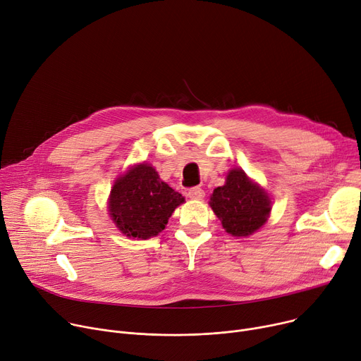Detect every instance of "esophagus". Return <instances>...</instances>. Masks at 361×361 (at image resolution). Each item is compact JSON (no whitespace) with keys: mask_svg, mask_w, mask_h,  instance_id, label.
<instances>
[{"mask_svg":"<svg viewBox=\"0 0 361 361\" xmlns=\"http://www.w3.org/2000/svg\"><path fill=\"white\" fill-rule=\"evenodd\" d=\"M186 195H188V198H190V200H202V198L205 197V192H204L202 188L195 186V188H190V189L188 190Z\"/></svg>","mask_w":361,"mask_h":361,"instance_id":"esophagus-1","label":"esophagus"}]
</instances>
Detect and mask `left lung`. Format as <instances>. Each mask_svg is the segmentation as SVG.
Wrapping results in <instances>:
<instances>
[{"label":"left lung","instance_id":"1","mask_svg":"<svg viewBox=\"0 0 361 361\" xmlns=\"http://www.w3.org/2000/svg\"><path fill=\"white\" fill-rule=\"evenodd\" d=\"M209 205L224 230L234 237H248L262 228L270 215L271 201L267 192L234 168L226 185L214 189Z\"/></svg>","mask_w":361,"mask_h":361}]
</instances>
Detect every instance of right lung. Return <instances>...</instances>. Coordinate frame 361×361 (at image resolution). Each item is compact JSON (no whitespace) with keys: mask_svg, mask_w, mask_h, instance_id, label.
Returning a JSON list of instances; mask_svg holds the SVG:
<instances>
[{"mask_svg":"<svg viewBox=\"0 0 361 361\" xmlns=\"http://www.w3.org/2000/svg\"><path fill=\"white\" fill-rule=\"evenodd\" d=\"M183 201L180 193L163 182L153 166L145 161L131 166L114 182L108 211L123 234L146 240L164 230Z\"/></svg>","mask_w":361,"mask_h":361,"instance_id":"obj_1","label":"right lung"}]
</instances>
